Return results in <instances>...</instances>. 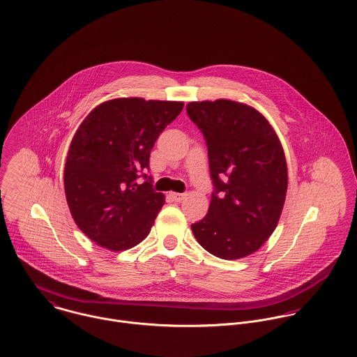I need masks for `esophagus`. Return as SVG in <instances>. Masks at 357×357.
<instances>
[{
  "instance_id": "obj_1",
  "label": "esophagus",
  "mask_w": 357,
  "mask_h": 357,
  "mask_svg": "<svg viewBox=\"0 0 357 357\" xmlns=\"http://www.w3.org/2000/svg\"><path fill=\"white\" fill-rule=\"evenodd\" d=\"M170 195V198L174 201V202H180V201H183L184 199V194H178V192H170L169 194Z\"/></svg>"
}]
</instances>
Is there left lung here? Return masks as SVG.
<instances>
[{"instance_id": "left-lung-1", "label": "left lung", "mask_w": 357, "mask_h": 357, "mask_svg": "<svg viewBox=\"0 0 357 357\" xmlns=\"http://www.w3.org/2000/svg\"><path fill=\"white\" fill-rule=\"evenodd\" d=\"M187 114L207 146L213 181L204 218L191 225L210 255L238 259L275 231L287 192V165L269 122L250 105L220 99L192 102Z\"/></svg>"}]
</instances>
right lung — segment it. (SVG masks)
I'll return each mask as SVG.
<instances>
[{
    "label": "right lung",
    "mask_w": 357,
    "mask_h": 357,
    "mask_svg": "<svg viewBox=\"0 0 357 357\" xmlns=\"http://www.w3.org/2000/svg\"><path fill=\"white\" fill-rule=\"evenodd\" d=\"M184 102L114 99L98 105L73 137L64 166V191L78 228L112 252L147 238L165 204L153 188L150 153ZM143 176V185L137 178Z\"/></svg>",
    "instance_id": "add662e5"
}]
</instances>
